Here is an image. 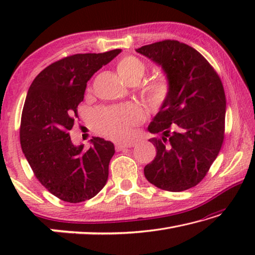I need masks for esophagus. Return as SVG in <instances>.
<instances>
[{"instance_id": "obj_1", "label": "esophagus", "mask_w": 255, "mask_h": 255, "mask_svg": "<svg viewBox=\"0 0 255 255\" xmlns=\"http://www.w3.org/2000/svg\"><path fill=\"white\" fill-rule=\"evenodd\" d=\"M133 146L132 141H127V143H117L116 144V149L117 150H122L124 148H128V147H131Z\"/></svg>"}]
</instances>
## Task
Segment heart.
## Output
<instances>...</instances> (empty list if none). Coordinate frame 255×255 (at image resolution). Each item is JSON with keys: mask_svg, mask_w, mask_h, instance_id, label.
Returning <instances> with one entry per match:
<instances>
[{"mask_svg": "<svg viewBox=\"0 0 255 255\" xmlns=\"http://www.w3.org/2000/svg\"><path fill=\"white\" fill-rule=\"evenodd\" d=\"M117 72L122 79L130 83L138 82L145 73V65L135 56H126L117 63ZM150 100L161 102L167 92V83L164 80L155 81L147 88ZM140 110L132 103L127 105L102 108L96 111L93 116V126L102 135L111 139H124L131 132V128L140 118Z\"/></svg>", "mask_w": 255, "mask_h": 255, "instance_id": "obj_1", "label": "heart"}]
</instances>
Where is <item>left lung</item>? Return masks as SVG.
<instances>
[{"instance_id": "8db88e82", "label": "left lung", "mask_w": 255, "mask_h": 255, "mask_svg": "<svg viewBox=\"0 0 255 255\" xmlns=\"http://www.w3.org/2000/svg\"><path fill=\"white\" fill-rule=\"evenodd\" d=\"M162 68L167 92L147 130L156 156L144 167L148 182L166 191L195 187L205 178L224 140L226 98L222 81L199 51L176 40L137 48Z\"/></svg>"}]
</instances>
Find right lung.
I'll return each mask as SVG.
<instances>
[{"label":"right lung","instance_id":"1","mask_svg":"<svg viewBox=\"0 0 255 255\" xmlns=\"http://www.w3.org/2000/svg\"><path fill=\"white\" fill-rule=\"evenodd\" d=\"M122 53L76 54L46 67L30 85L22 110L20 143L40 183L59 199L81 202L97 196L109 175L115 145L100 137L74 145L68 131L86 83L102 66Z\"/></svg>","mask_w":255,"mask_h":255}]
</instances>
